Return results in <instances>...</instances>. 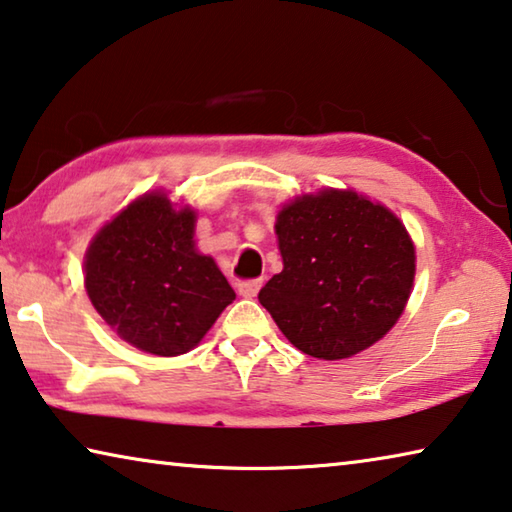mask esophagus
<instances>
[{"mask_svg": "<svg viewBox=\"0 0 512 512\" xmlns=\"http://www.w3.org/2000/svg\"><path fill=\"white\" fill-rule=\"evenodd\" d=\"M259 287H262V280H243L237 285V291L243 298H255Z\"/></svg>", "mask_w": 512, "mask_h": 512, "instance_id": "esophagus-1", "label": "esophagus"}]
</instances>
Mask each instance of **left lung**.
<instances>
[{
	"label": "left lung",
	"mask_w": 512,
	"mask_h": 512,
	"mask_svg": "<svg viewBox=\"0 0 512 512\" xmlns=\"http://www.w3.org/2000/svg\"><path fill=\"white\" fill-rule=\"evenodd\" d=\"M275 234L285 266L257 298L298 351L351 358L399 321L415 282V246L387 207L326 189L282 207Z\"/></svg>",
	"instance_id": "8db88e82"
}]
</instances>
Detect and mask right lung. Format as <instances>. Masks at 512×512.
Returning a JSON list of instances; mask_svg holds the SVG:
<instances>
[{
    "label": "right lung",
    "mask_w": 512,
    "mask_h": 512,
    "mask_svg": "<svg viewBox=\"0 0 512 512\" xmlns=\"http://www.w3.org/2000/svg\"><path fill=\"white\" fill-rule=\"evenodd\" d=\"M196 212L145 193L95 234L84 282L97 314L145 353L173 358L198 346L234 300L212 257L193 241Z\"/></svg>",
    "instance_id": "obj_1"
}]
</instances>
